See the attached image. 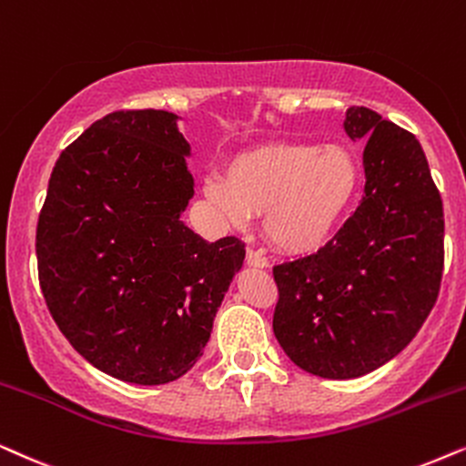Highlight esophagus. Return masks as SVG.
<instances>
[{
    "label": "esophagus",
    "mask_w": 466,
    "mask_h": 466,
    "mask_svg": "<svg viewBox=\"0 0 466 466\" xmlns=\"http://www.w3.org/2000/svg\"><path fill=\"white\" fill-rule=\"evenodd\" d=\"M245 262H247V266H253V268H266V266H268V262H266V258L259 251H256V249H247Z\"/></svg>",
    "instance_id": "obj_1"
}]
</instances>
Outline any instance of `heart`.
Wrapping results in <instances>:
<instances>
[{"mask_svg": "<svg viewBox=\"0 0 466 466\" xmlns=\"http://www.w3.org/2000/svg\"><path fill=\"white\" fill-rule=\"evenodd\" d=\"M358 181V161L345 147L270 142L229 159L207 194L234 223L262 213V232L275 249L307 256L337 232Z\"/></svg>", "mask_w": 466, "mask_h": 466, "instance_id": "1", "label": "heart"}]
</instances>
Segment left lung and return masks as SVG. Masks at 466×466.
<instances>
[{"instance_id": "left-lung-1", "label": "left lung", "mask_w": 466, "mask_h": 466, "mask_svg": "<svg viewBox=\"0 0 466 466\" xmlns=\"http://www.w3.org/2000/svg\"><path fill=\"white\" fill-rule=\"evenodd\" d=\"M345 132L364 147V196L313 256L272 268V330L291 362L351 380L405 350L435 307L443 275V202L418 138L364 106Z\"/></svg>"}]
</instances>
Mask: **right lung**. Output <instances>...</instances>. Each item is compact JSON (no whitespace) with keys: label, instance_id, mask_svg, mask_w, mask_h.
I'll return each mask as SVG.
<instances>
[{"label":"right lung","instance_id":"add662e5","mask_svg":"<svg viewBox=\"0 0 466 466\" xmlns=\"http://www.w3.org/2000/svg\"><path fill=\"white\" fill-rule=\"evenodd\" d=\"M168 110H116L55 164L35 229L55 324L86 362L159 386L198 362L245 243H207L181 221L189 145Z\"/></svg>","mask_w":466,"mask_h":466}]
</instances>
